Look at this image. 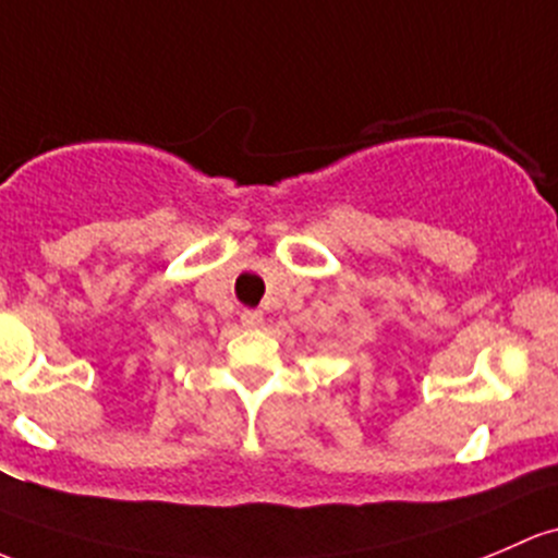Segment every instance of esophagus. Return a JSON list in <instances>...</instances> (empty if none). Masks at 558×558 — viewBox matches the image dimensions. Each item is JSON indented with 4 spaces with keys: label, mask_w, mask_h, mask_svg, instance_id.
<instances>
[{
    "label": "esophagus",
    "mask_w": 558,
    "mask_h": 558,
    "mask_svg": "<svg viewBox=\"0 0 558 558\" xmlns=\"http://www.w3.org/2000/svg\"><path fill=\"white\" fill-rule=\"evenodd\" d=\"M240 324L245 328H259L264 324V315L259 310H243V313H240Z\"/></svg>",
    "instance_id": "obj_1"
}]
</instances>
